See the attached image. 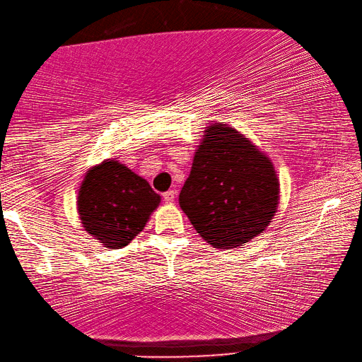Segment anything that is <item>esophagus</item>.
I'll use <instances>...</instances> for the list:
<instances>
[{
	"label": "esophagus",
	"instance_id": "34e87169",
	"mask_svg": "<svg viewBox=\"0 0 362 362\" xmlns=\"http://www.w3.org/2000/svg\"><path fill=\"white\" fill-rule=\"evenodd\" d=\"M162 198H164L165 203H173L175 198H176V190H167L164 195H162Z\"/></svg>",
	"mask_w": 362,
	"mask_h": 362
}]
</instances>
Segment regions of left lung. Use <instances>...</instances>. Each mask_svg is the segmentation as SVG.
Returning <instances> with one entry per match:
<instances>
[{
	"instance_id": "left-lung-1",
	"label": "left lung",
	"mask_w": 362,
	"mask_h": 362,
	"mask_svg": "<svg viewBox=\"0 0 362 362\" xmlns=\"http://www.w3.org/2000/svg\"><path fill=\"white\" fill-rule=\"evenodd\" d=\"M278 198L270 159L234 128L211 124L180 194L197 233L216 248H238L269 226Z\"/></svg>"
}]
</instances>
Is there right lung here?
<instances>
[{
    "instance_id": "1",
    "label": "right lung",
    "mask_w": 362,
    "mask_h": 362,
    "mask_svg": "<svg viewBox=\"0 0 362 362\" xmlns=\"http://www.w3.org/2000/svg\"><path fill=\"white\" fill-rule=\"evenodd\" d=\"M160 197L150 184L117 160L90 168L79 189L84 230L107 248H122L144 230Z\"/></svg>"
}]
</instances>
